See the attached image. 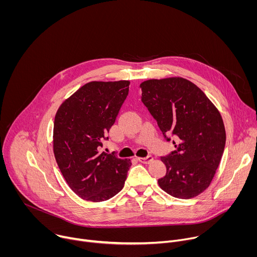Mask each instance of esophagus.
<instances>
[{
  "mask_svg": "<svg viewBox=\"0 0 257 257\" xmlns=\"http://www.w3.org/2000/svg\"><path fill=\"white\" fill-rule=\"evenodd\" d=\"M138 161L140 163H143V164H150V163H152L154 161V158L152 156H148V157H145V158H138Z\"/></svg>",
  "mask_w": 257,
  "mask_h": 257,
  "instance_id": "1",
  "label": "esophagus"
}]
</instances>
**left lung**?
I'll return each mask as SVG.
<instances>
[{
    "label": "left lung",
    "instance_id": "obj_1",
    "mask_svg": "<svg viewBox=\"0 0 257 257\" xmlns=\"http://www.w3.org/2000/svg\"><path fill=\"white\" fill-rule=\"evenodd\" d=\"M141 100L167 141L176 150L161 157L166 175L159 179L168 194L189 199L210 184L221 162L226 131L221 114L204 92L187 79H151L140 84Z\"/></svg>",
    "mask_w": 257,
    "mask_h": 257
}]
</instances>
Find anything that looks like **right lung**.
I'll use <instances>...</instances> for the list:
<instances>
[{
	"mask_svg": "<svg viewBox=\"0 0 257 257\" xmlns=\"http://www.w3.org/2000/svg\"><path fill=\"white\" fill-rule=\"evenodd\" d=\"M130 82L92 81L65 100L54 123V154L69 187L79 197L99 202L119 193L130 160L101 152L116 122Z\"/></svg>",
	"mask_w": 257,
	"mask_h": 257,
	"instance_id": "add662e5",
	"label": "right lung"
}]
</instances>
